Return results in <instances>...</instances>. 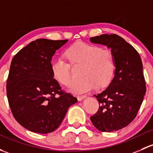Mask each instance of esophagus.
<instances>
[{"mask_svg":"<svg viewBox=\"0 0 153 153\" xmlns=\"http://www.w3.org/2000/svg\"><path fill=\"white\" fill-rule=\"evenodd\" d=\"M86 95H78V101H81L82 100H83L84 98H86Z\"/></svg>","mask_w":153,"mask_h":153,"instance_id":"1","label":"esophagus"}]
</instances>
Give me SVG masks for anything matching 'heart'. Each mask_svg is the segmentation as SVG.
Listing matches in <instances>:
<instances>
[{"instance_id": "obj_1", "label": "heart", "mask_w": 153, "mask_h": 153, "mask_svg": "<svg viewBox=\"0 0 153 153\" xmlns=\"http://www.w3.org/2000/svg\"><path fill=\"white\" fill-rule=\"evenodd\" d=\"M68 62L59 58L51 63L54 78L61 84L70 86L72 83V66L82 67L83 81L70 88L74 94H84L98 87L107 86L115 72L114 56L111 51L100 46L78 42L66 51Z\"/></svg>"}]
</instances>
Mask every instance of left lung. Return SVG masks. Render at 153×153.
<instances>
[{
	"label": "left lung",
	"instance_id": "left-lung-1",
	"mask_svg": "<svg viewBox=\"0 0 153 153\" xmlns=\"http://www.w3.org/2000/svg\"><path fill=\"white\" fill-rule=\"evenodd\" d=\"M90 42L111 48L116 65L114 77L107 89L94 95L100 107L90 119L99 131H119L134 120L146 93L141 57L133 46L117 34H102L90 38Z\"/></svg>",
	"mask_w": 153,
	"mask_h": 153
}]
</instances>
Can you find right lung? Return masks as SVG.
Segmentation results:
<instances>
[{"mask_svg":"<svg viewBox=\"0 0 153 153\" xmlns=\"http://www.w3.org/2000/svg\"><path fill=\"white\" fill-rule=\"evenodd\" d=\"M67 41L38 39L12 59L6 81L9 106L17 123L34 133L57 129L78 101L62 91L51 70L53 56Z\"/></svg>","mask_w":153,"mask_h":153,"instance_id":"add662e5","label":"right lung"}]
</instances>
